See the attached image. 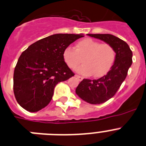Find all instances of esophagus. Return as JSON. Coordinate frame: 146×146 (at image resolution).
Instances as JSON below:
<instances>
[{"mask_svg":"<svg viewBox=\"0 0 146 146\" xmlns=\"http://www.w3.org/2000/svg\"><path fill=\"white\" fill-rule=\"evenodd\" d=\"M75 77H76V78H78V80H79L80 81H81L83 79V77H81V76H80V75H77V74H76V75H75Z\"/></svg>","mask_w":146,"mask_h":146,"instance_id":"1","label":"esophagus"}]
</instances>
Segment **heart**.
<instances>
[{
    "instance_id": "heart-1",
    "label": "heart",
    "mask_w": 146,
    "mask_h": 146,
    "mask_svg": "<svg viewBox=\"0 0 146 146\" xmlns=\"http://www.w3.org/2000/svg\"><path fill=\"white\" fill-rule=\"evenodd\" d=\"M65 63L72 69L82 62L84 64L78 72L84 75L101 78L111 70L116 59V52L109 44H102L91 38H86L76 43V48L67 46L63 53Z\"/></svg>"
}]
</instances>
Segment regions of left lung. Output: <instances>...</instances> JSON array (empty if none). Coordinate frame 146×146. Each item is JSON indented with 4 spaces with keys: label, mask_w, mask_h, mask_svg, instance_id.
<instances>
[{
    "label": "left lung",
    "mask_w": 146,
    "mask_h": 146,
    "mask_svg": "<svg viewBox=\"0 0 146 146\" xmlns=\"http://www.w3.org/2000/svg\"><path fill=\"white\" fill-rule=\"evenodd\" d=\"M88 36L111 45L116 52V59L111 70L98 80L83 79L76 88V94L91 104H100L111 98L125 80L132 63V52L129 45L110 34H88Z\"/></svg>",
    "instance_id": "left-lung-1"
}]
</instances>
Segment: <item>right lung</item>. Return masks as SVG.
I'll list each match as a JSON object with an SVG mask.
<instances>
[{"instance_id":"1","label":"right lung","mask_w":146,"mask_h":146,"mask_svg":"<svg viewBox=\"0 0 146 146\" xmlns=\"http://www.w3.org/2000/svg\"><path fill=\"white\" fill-rule=\"evenodd\" d=\"M83 34H55L32 43L22 52L14 71L13 89L20 106L36 112L50 103L54 88L74 74L65 63L63 51Z\"/></svg>"}]
</instances>
